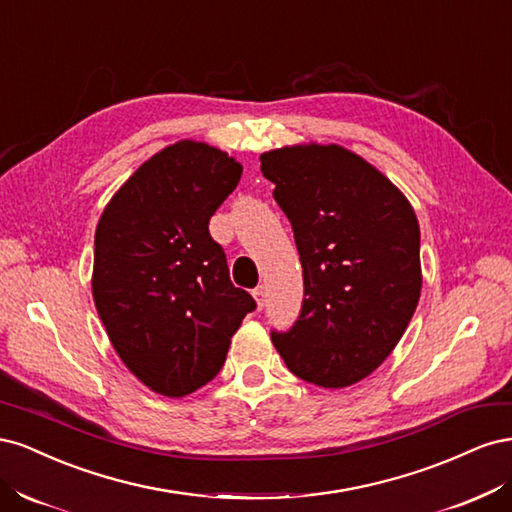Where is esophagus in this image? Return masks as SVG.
<instances>
[{
  "mask_svg": "<svg viewBox=\"0 0 512 512\" xmlns=\"http://www.w3.org/2000/svg\"><path fill=\"white\" fill-rule=\"evenodd\" d=\"M252 294H254V299H256V303H258V309L265 307V303H267V290H265V286L254 288Z\"/></svg>",
  "mask_w": 512,
  "mask_h": 512,
  "instance_id": "34e87169",
  "label": "esophagus"
}]
</instances>
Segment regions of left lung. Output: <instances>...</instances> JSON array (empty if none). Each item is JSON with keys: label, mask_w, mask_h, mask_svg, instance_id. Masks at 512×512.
Masks as SVG:
<instances>
[{"label": "left lung", "mask_w": 512, "mask_h": 512, "mask_svg": "<svg viewBox=\"0 0 512 512\" xmlns=\"http://www.w3.org/2000/svg\"><path fill=\"white\" fill-rule=\"evenodd\" d=\"M294 232L303 305L271 339L294 376L324 389L367 378L393 352L421 297V230L408 198L339 145L260 156Z\"/></svg>", "instance_id": "left-lung-1"}]
</instances>
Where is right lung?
I'll return each mask as SVG.
<instances>
[{
	"instance_id": "1",
	"label": "right lung",
	"mask_w": 512,
	"mask_h": 512,
	"mask_svg": "<svg viewBox=\"0 0 512 512\" xmlns=\"http://www.w3.org/2000/svg\"><path fill=\"white\" fill-rule=\"evenodd\" d=\"M241 173L228 153L179 141L138 168L98 222L96 309L119 359L160 395H190L218 376L230 337L256 309L209 235Z\"/></svg>"
}]
</instances>
